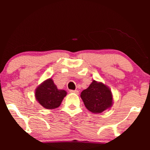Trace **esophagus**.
<instances>
[{"label": "esophagus", "mask_w": 150, "mask_h": 150, "mask_svg": "<svg viewBox=\"0 0 150 150\" xmlns=\"http://www.w3.org/2000/svg\"><path fill=\"white\" fill-rule=\"evenodd\" d=\"M69 92L70 93H76V94H79V92L78 90H69Z\"/></svg>", "instance_id": "obj_1"}]
</instances>
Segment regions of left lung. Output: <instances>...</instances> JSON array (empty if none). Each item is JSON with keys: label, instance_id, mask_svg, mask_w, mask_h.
<instances>
[{"label": "left lung", "instance_id": "1", "mask_svg": "<svg viewBox=\"0 0 150 150\" xmlns=\"http://www.w3.org/2000/svg\"><path fill=\"white\" fill-rule=\"evenodd\" d=\"M81 97L86 108L94 113H100L112 105L111 91L103 83L95 81L81 92Z\"/></svg>", "mask_w": 150, "mask_h": 150}]
</instances>
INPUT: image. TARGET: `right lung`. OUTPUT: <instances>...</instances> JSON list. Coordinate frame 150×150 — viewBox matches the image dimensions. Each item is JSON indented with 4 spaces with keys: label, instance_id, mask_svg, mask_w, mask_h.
Segmentation results:
<instances>
[{
    "label": "right lung",
    "instance_id": "obj_1",
    "mask_svg": "<svg viewBox=\"0 0 150 150\" xmlns=\"http://www.w3.org/2000/svg\"><path fill=\"white\" fill-rule=\"evenodd\" d=\"M67 92L59 90L51 79L39 86L35 91L36 99L45 108L52 109L59 107Z\"/></svg>",
    "mask_w": 150,
    "mask_h": 150
}]
</instances>
